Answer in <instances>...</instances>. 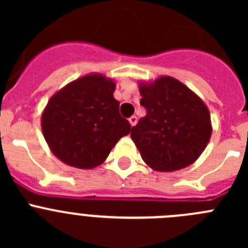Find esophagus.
<instances>
[{
    "label": "esophagus",
    "mask_w": 248,
    "mask_h": 248,
    "mask_svg": "<svg viewBox=\"0 0 248 248\" xmlns=\"http://www.w3.org/2000/svg\"><path fill=\"white\" fill-rule=\"evenodd\" d=\"M129 123H130V124H131V126H134L135 124H137V123H138V118L135 117V115H133V117L129 118Z\"/></svg>",
    "instance_id": "esophagus-1"
}]
</instances>
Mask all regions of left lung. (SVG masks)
I'll use <instances>...</instances> for the list:
<instances>
[{"label": "left lung", "mask_w": 248, "mask_h": 248, "mask_svg": "<svg viewBox=\"0 0 248 248\" xmlns=\"http://www.w3.org/2000/svg\"><path fill=\"white\" fill-rule=\"evenodd\" d=\"M146 115L130 137L143 160L157 171H175L198 159L211 137L205 103L171 77L140 85Z\"/></svg>", "instance_id": "left-lung-1"}]
</instances>
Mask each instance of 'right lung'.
<instances>
[{"label": "right lung", "mask_w": 248, "mask_h": 248, "mask_svg": "<svg viewBox=\"0 0 248 248\" xmlns=\"http://www.w3.org/2000/svg\"><path fill=\"white\" fill-rule=\"evenodd\" d=\"M114 89L113 80L91 74L50 98L42 115V131L50 150L63 163L95 168L118 140L130 133V123L119 114Z\"/></svg>", "instance_id": "1"}]
</instances>
